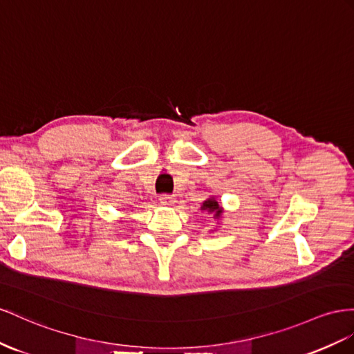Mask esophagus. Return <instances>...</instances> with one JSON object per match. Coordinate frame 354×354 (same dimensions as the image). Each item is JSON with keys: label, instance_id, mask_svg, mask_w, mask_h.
<instances>
[{"label": "esophagus", "instance_id": "obj_1", "mask_svg": "<svg viewBox=\"0 0 354 354\" xmlns=\"http://www.w3.org/2000/svg\"><path fill=\"white\" fill-rule=\"evenodd\" d=\"M160 202L162 205H174L175 203V197L170 196V194H161L160 196Z\"/></svg>", "mask_w": 354, "mask_h": 354}]
</instances>
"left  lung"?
Instances as JSON below:
<instances>
[{
    "mask_svg": "<svg viewBox=\"0 0 354 354\" xmlns=\"http://www.w3.org/2000/svg\"><path fill=\"white\" fill-rule=\"evenodd\" d=\"M202 211L206 212H212L214 216H220L221 215V207L218 205V202L215 201V198H207V201L202 205Z\"/></svg>",
    "mask_w": 354,
    "mask_h": 354,
    "instance_id": "8db88e82",
    "label": "left lung"
}]
</instances>
